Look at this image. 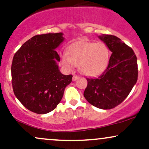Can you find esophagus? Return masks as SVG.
<instances>
[{
    "mask_svg": "<svg viewBox=\"0 0 149 149\" xmlns=\"http://www.w3.org/2000/svg\"><path fill=\"white\" fill-rule=\"evenodd\" d=\"M78 78H79V76H76V75H74V76H73V81H75V80H78Z\"/></svg>",
    "mask_w": 149,
    "mask_h": 149,
    "instance_id": "34e87169",
    "label": "esophagus"
}]
</instances>
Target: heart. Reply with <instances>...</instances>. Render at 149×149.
<instances>
[{"label":"heart","instance_id":"1","mask_svg":"<svg viewBox=\"0 0 149 149\" xmlns=\"http://www.w3.org/2000/svg\"><path fill=\"white\" fill-rule=\"evenodd\" d=\"M110 59V51L103 42H80L70 46L62 62L66 67L79 68L86 76H97L107 68Z\"/></svg>","mask_w":149,"mask_h":149}]
</instances>
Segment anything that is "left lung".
Returning <instances> with one entry per match:
<instances>
[{"instance_id": "obj_1", "label": "left lung", "mask_w": 149, "mask_h": 149, "mask_svg": "<svg viewBox=\"0 0 149 149\" xmlns=\"http://www.w3.org/2000/svg\"><path fill=\"white\" fill-rule=\"evenodd\" d=\"M99 38L112 52L107 69L98 78H87L85 98L94 107L111 109L128 96L138 77L137 59L133 49L112 35Z\"/></svg>"}]
</instances>
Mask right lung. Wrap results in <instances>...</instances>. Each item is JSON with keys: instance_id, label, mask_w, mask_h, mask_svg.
<instances>
[{"instance_id": "1", "label": "right lung", "mask_w": 149, "mask_h": 149, "mask_svg": "<svg viewBox=\"0 0 149 149\" xmlns=\"http://www.w3.org/2000/svg\"><path fill=\"white\" fill-rule=\"evenodd\" d=\"M64 40L62 33L36 35L15 53L12 63V84L15 95L31 111L45 114L62 99L72 75H63L55 49Z\"/></svg>"}]
</instances>
